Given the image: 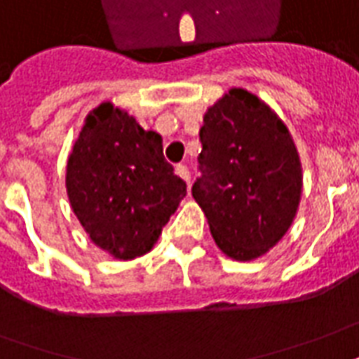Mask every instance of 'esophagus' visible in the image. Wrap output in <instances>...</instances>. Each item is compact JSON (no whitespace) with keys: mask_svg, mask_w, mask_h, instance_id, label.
Instances as JSON below:
<instances>
[{"mask_svg":"<svg viewBox=\"0 0 359 359\" xmlns=\"http://www.w3.org/2000/svg\"><path fill=\"white\" fill-rule=\"evenodd\" d=\"M175 171H177V175H179L180 179L184 180L188 187H190V171H188L187 165H177V169H175Z\"/></svg>","mask_w":359,"mask_h":359,"instance_id":"34e87169","label":"esophagus"}]
</instances>
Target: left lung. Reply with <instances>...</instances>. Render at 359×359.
Here are the masks:
<instances>
[{
  "label": "left lung",
  "instance_id": "left-lung-1",
  "mask_svg": "<svg viewBox=\"0 0 359 359\" xmlns=\"http://www.w3.org/2000/svg\"><path fill=\"white\" fill-rule=\"evenodd\" d=\"M202 177L192 196L215 245L233 260H255L292 227L303 175L290 130L255 93L233 87L205 110Z\"/></svg>",
  "mask_w": 359,
  "mask_h": 359
}]
</instances>
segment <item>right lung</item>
I'll use <instances>...</instances> for the list:
<instances>
[{
    "label": "right lung",
    "instance_id": "1",
    "mask_svg": "<svg viewBox=\"0 0 359 359\" xmlns=\"http://www.w3.org/2000/svg\"><path fill=\"white\" fill-rule=\"evenodd\" d=\"M66 190L89 239L116 260H134L154 249L187 182L165 161L163 137L107 101L75 140Z\"/></svg>",
    "mask_w": 359,
    "mask_h": 359
}]
</instances>
